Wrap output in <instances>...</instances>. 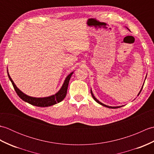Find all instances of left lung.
I'll return each mask as SVG.
<instances>
[{
    "label": "left lung",
    "mask_w": 154,
    "mask_h": 154,
    "mask_svg": "<svg viewBox=\"0 0 154 154\" xmlns=\"http://www.w3.org/2000/svg\"><path fill=\"white\" fill-rule=\"evenodd\" d=\"M128 30H129L128 28H127ZM144 84V83H143ZM143 85H142V89H141V90L140 91V92H139V93H138V96L140 94V92H141L142 91V88H143ZM91 94H92V97H93V98L94 99V100L96 101L97 103H98L99 104H101V105H103V106H105V107H107V108H109V109H117V108H120V107H122V106H107V105H106V104H103V103H100V101L99 100H97L96 98H95V97L94 96V94H93V92H92V90L91 89Z\"/></svg>",
    "instance_id": "1"
}]
</instances>
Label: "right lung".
<instances>
[{
  "label": "right lung",
  "instance_id": "obj_1",
  "mask_svg": "<svg viewBox=\"0 0 154 154\" xmlns=\"http://www.w3.org/2000/svg\"><path fill=\"white\" fill-rule=\"evenodd\" d=\"M7 73H8V76L9 79L11 80L12 85L14 87L15 91L21 99L25 101V102L32 104V105L36 106L39 107H47V106H50L54 105V104L60 103L61 101H62L64 99V98L67 94V87H68L69 83V80L71 79L72 74L73 73V72H71V73L69 75H68L67 77L65 78L63 85H62L61 89L59 90L57 93L50 97H42V98L30 97L27 95V94H24L23 92H22V91L16 86L14 81H12L11 76H10L8 70H7Z\"/></svg>",
  "mask_w": 154,
  "mask_h": 154
}]
</instances>
